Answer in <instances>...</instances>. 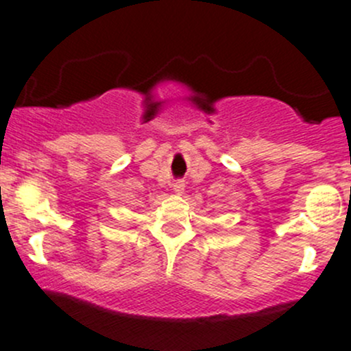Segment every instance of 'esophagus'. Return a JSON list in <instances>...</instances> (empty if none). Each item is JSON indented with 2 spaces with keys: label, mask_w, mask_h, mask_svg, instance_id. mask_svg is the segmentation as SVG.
Listing matches in <instances>:
<instances>
[{
  "label": "esophagus",
  "mask_w": 351,
  "mask_h": 351,
  "mask_svg": "<svg viewBox=\"0 0 351 351\" xmlns=\"http://www.w3.org/2000/svg\"><path fill=\"white\" fill-rule=\"evenodd\" d=\"M171 186L175 193H183V190H185V182H183V180H176Z\"/></svg>",
  "instance_id": "obj_1"
}]
</instances>
